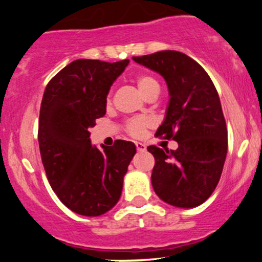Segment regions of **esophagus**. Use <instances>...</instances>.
<instances>
[{
	"mask_svg": "<svg viewBox=\"0 0 262 262\" xmlns=\"http://www.w3.org/2000/svg\"><path fill=\"white\" fill-rule=\"evenodd\" d=\"M135 146H137V150L139 152H143V151H145V150H146V145H145V144H143V143H135Z\"/></svg>",
	"mask_w": 262,
	"mask_h": 262,
	"instance_id": "34e87169",
	"label": "esophagus"
}]
</instances>
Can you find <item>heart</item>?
<instances>
[{"label":"heart","mask_w":262,"mask_h":262,"mask_svg":"<svg viewBox=\"0 0 262 262\" xmlns=\"http://www.w3.org/2000/svg\"><path fill=\"white\" fill-rule=\"evenodd\" d=\"M135 82H137L138 89H139L140 93L144 97H148L150 93L160 91L159 82L154 79V77L150 76V75H139V76H137V79H135ZM107 101L108 103H110L111 95H108ZM149 124L150 122L146 118H134L127 122L125 129H127V132L132 135V137H140V135H143L144 132H145V129L149 127Z\"/></svg>","instance_id":"1"}]
</instances>
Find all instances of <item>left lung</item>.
Listing matches in <instances>:
<instances>
[{
  "label": "left lung",
  "mask_w": 262,
  "mask_h": 262,
  "mask_svg": "<svg viewBox=\"0 0 262 262\" xmlns=\"http://www.w3.org/2000/svg\"><path fill=\"white\" fill-rule=\"evenodd\" d=\"M133 60L166 81L170 100L155 135L179 144L176 150L148 146L155 158L152 188L171 206H200L217 187L228 150L227 124L214 83L198 62L176 50Z\"/></svg>",
  "instance_id": "1"
}]
</instances>
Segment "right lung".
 Listing matches in <instances>:
<instances>
[{
  "instance_id": "obj_1",
  "label": "right lung",
  "mask_w": 262,
  "mask_h": 262,
  "mask_svg": "<svg viewBox=\"0 0 262 262\" xmlns=\"http://www.w3.org/2000/svg\"><path fill=\"white\" fill-rule=\"evenodd\" d=\"M128 64V59L75 60L45 87L38 130L41 161L56 196L77 214L98 217L116 206L137 152L125 140L97 149L89 132L106 114L111 86Z\"/></svg>"
}]
</instances>
